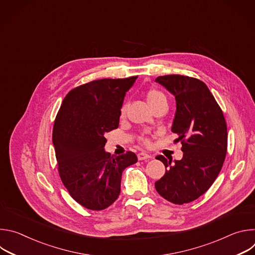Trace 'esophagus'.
<instances>
[{
	"mask_svg": "<svg viewBox=\"0 0 255 255\" xmlns=\"http://www.w3.org/2000/svg\"><path fill=\"white\" fill-rule=\"evenodd\" d=\"M137 157H138V159H139V160H145V159H149V158H151L152 156H151L150 154L146 153V152H139V153L137 154Z\"/></svg>",
	"mask_w": 255,
	"mask_h": 255,
	"instance_id": "34e87169",
	"label": "esophagus"
}]
</instances>
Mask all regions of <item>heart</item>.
<instances>
[{"label": "heart", "instance_id": "1", "mask_svg": "<svg viewBox=\"0 0 255 255\" xmlns=\"http://www.w3.org/2000/svg\"><path fill=\"white\" fill-rule=\"evenodd\" d=\"M146 99H147V102H148V104H149L150 107H151L152 105L158 103L159 101L166 100L165 96H164L160 91L154 90V89H153V90H150V91L147 93ZM121 113H122V114L125 113V107L122 108ZM139 140H140L141 143H143V144H145V145H149V144H150V140H149V138H148L147 136H141V137L139 138Z\"/></svg>", "mask_w": 255, "mask_h": 255}]
</instances>
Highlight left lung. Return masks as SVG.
I'll return each mask as SVG.
<instances>
[{
    "instance_id": "8db88e82",
    "label": "left lung",
    "mask_w": 255,
    "mask_h": 255,
    "mask_svg": "<svg viewBox=\"0 0 255 255\" xmlns=\"http://www.w3.org/2000/svg\"><path fill=\"white\" fill-rule=\"evenodd\" d=\"M155 82L175 98L171 131L178 135L184 152L174 164L171 158L156 156L166 170L155 189L165 200L183 205L205 194L219 174L227 152V125L221 108L202 81L169 75Z\"/></svg>"
}]
</instances>
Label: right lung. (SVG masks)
<instances>
[{"mask_svg":"<svg viewBox=\"0 0 255 255\" xmlns=\"http://www.w3.org/2000/svg\"><path fill=\"white\" fill-rule=\"evenodd\" d=\"M137 77L103 79L71 90L56 115L52 142L64 187L83 207L100 211L119 197L123 170L135 153L105 151V133L117 129L126 92Z\"/></svg>","mask_w":255,"mask_h":255,"instance_id":"add662e5","label":"right lung"}]
</instances>
